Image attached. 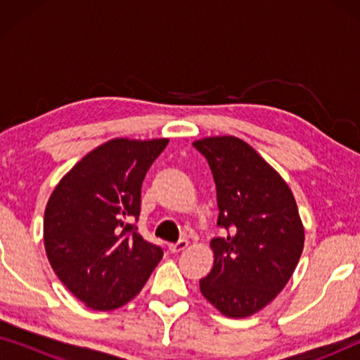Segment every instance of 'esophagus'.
I'll return each instance as SVG.
<instances>
[{"label":"esophagus","mask_w":360,"mask_h":360,"mask_svg":"<svg viewBox=\"0 0 360 360\" xmlns=\"http://www.w3.org/2000/svg\"><path fill=\"white\" fill-rule=\"evenodd\" d=\"M186 248H188V240H186V239H180L179 243H172V244H169L170 252H180V250H184V249H186Z\"/></svg>","instance_id":"34e87169"}]
</instances>
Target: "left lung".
<instances>
[{"label":"left lung","mask_w":360,"mask_h":360,"mask_svg":"<svg viewBox=\"0 0 360 360\" xmlns=\"http://www.w3.org/2000/svg\"><path fill=\"white\" fill-rule=\"evenodd\" d=\"M208 160L218 196L214 264L200 280L203 297L224 316L257 313L282 292L303 252L304 229L292 190L248 142L216 136L193 142Z\"/></svg>","instance_id":"1"}]
</instances>
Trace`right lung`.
<instances>
[{"label": "right lung", "instance_id": "right-lung-1", "mask_svg": "<svg viewBox=\"0 0 360 360\" xmlns=\"http://www.w3.org/2000/svg\"><path fill=\"white\" fill-rule=\"evenodd\" d=\"M169 139L108 141L58 181L44 213V245L60 282L88 308L110 311L144 287L164 250L131 224L141 186Z\"/></svg>", "mask_w": 360, "mask_h": 360}]
</instances>
